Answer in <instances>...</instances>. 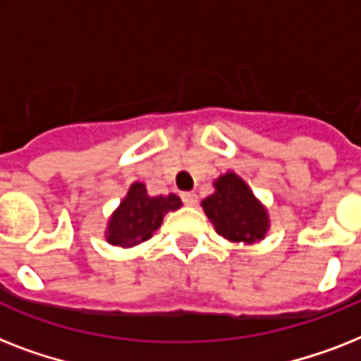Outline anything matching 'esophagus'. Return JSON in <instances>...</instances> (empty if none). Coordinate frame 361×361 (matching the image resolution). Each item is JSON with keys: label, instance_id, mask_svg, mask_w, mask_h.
<instances>
[{"label": "esophagus", "instance_id": "34e87169", "mask_svg": "<svg viewBox=\"0 0 361 361\" xmlns=\"http://www.w3.org/2000/svg\"><path fill=\"white\" fill-rule=\"evenodd\" d=\"M181 200H183V204H187V206H195V204L198 202V195L197 192H183L181 195Z\"/></svg>", "mask_w": 361, "mask_h": 361}]
</instances>
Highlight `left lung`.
Returning <instances> with one entry per match:
<instances>
[{
  "instance_id": "obj_1",
  "label": "left lung",
  "mask_w": 361,
  "mask_h": 361,
  "mask_svg": "<svg viewBox=\"0 0 361 361\" xmlns=\"http://www.w3.org/2000/svg\"><path fill=\"white\" fill-rule=\"evenodd\" d=\"M217 191L202 202L215 231L234 243H255L268 231V214L234 172L215 181Z\"/></svg>"
}]
</instances>
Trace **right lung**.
I'll list each match as a JSON object with an SVG mask.
<instances>
[{"label": "right lung", "instance_id": "add662e5", "mask_svg": "<svg viewBox=\"0 0 361 361\" xmlns=\"http://www.w3.org/2000/svg\"><path fill=\"white\" fill-rule=\"evenodd\" d=\"M180 206V197L172 192L166 197L163 195L149 197L146 185L136 181L130 185L127 197L109 221L106 240L112 245H138L140 241H146L153 236V232L163 223L164 214L174 212Z\"/></svg>", "mask_w": 361, "mask_h": 361}]
</instances>
